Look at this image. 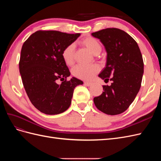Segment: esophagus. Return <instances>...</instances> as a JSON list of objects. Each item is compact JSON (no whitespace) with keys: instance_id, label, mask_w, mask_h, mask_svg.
Wrapping results in <instances>:
<instances>
[{"instance_id":"esophagus-1","label":"esophagus","mask_w":161,"mask_h":161,"mask_svg":"<svg viewBox=\"0 0 161 161\" xmlns=\"http://www.w3.org/2000/svg\"><path fill=\"white\" fill-rule=\"evenodd\" d=\"M84 84H85V85H86V86H91V85H92V82H89V81H85L84 82Z\"/></svg>"}]
</instances>
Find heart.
<instances>
[{
    "instance_id": "1",
    "label": "heart",
    "mask_w": 161,
    "mask_h": 161,
    "mask_svg": "<svg viewBox=\"0 0 161 161\" xmlns=\"http://www.w3.org/2000/svg\"><path fill=\"white\" fill-rule=\"evenodd\" d=\"M80 43L86 47L91 53L94 55H97L101 52L102 46L101 43L97 39L92 37H86L82 38L80 41ZM74 52L75 46L73 44L67 46L62 52V57L64 63L70 66L74 62ZM99 71V67L96 64L89 66H84L81 65L76 66L72 69V75L80 79L90 80L97 72Z\"/></svg>"
}]
</instances>
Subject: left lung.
<instances>
[{"label": "left lung", "mask_w": 161, "mask_h": 161, "mask_svg": "<svg viewBox=\"0 0 161 161\" xmlns=\"http://www.w3.org/2000/svg\"><path fill=\"white\" fill-rule=\"evenodd\" d=\"M100 40L107 52L105 69L99 76L110 86L93 101L97 108L108 115H118L127 109L140 89L144 62L138 43L129 34L118 28H107L92 33Z\"/></svg>", "instance_id": "1"}]
</instances>
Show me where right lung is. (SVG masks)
Masks as SVG:
<instances>
[{
	"instance_id": "obj_1",
	"label": "right lung",
	"mask_w": 161,
	"mask_h": 161,
	"mask_svg": "<svg viewBox=\"0 0 161 161\" xmlns=\"http://www.w3.org/2000/svg\"><path fill=\"white\" fill-rule=\"evenodd\" d=\"M80 35L40 30L23 43L19 72L29 99L42 113H63L71 104L75 87L83 84L75 77L66 80L70 72L62 57V50ZM58 80L62 81L61 84L57 83Z\"/></svg>"
}]
</instances>
